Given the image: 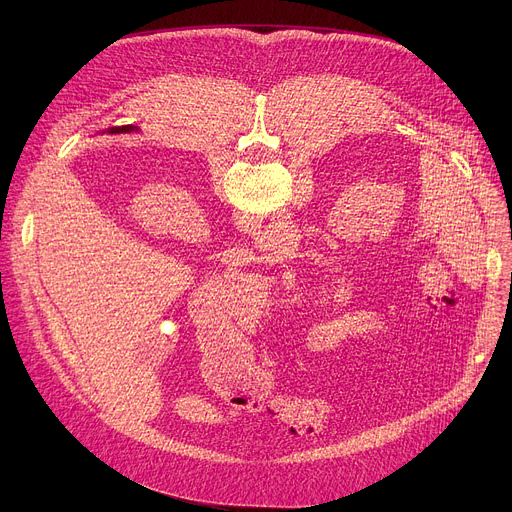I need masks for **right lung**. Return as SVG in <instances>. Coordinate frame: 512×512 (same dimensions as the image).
Listing matches in <instances>:
<instances>
[{"label":"right lung","instance_id":"1","mask_svg":"<svg viewBox=\"0 0 512 512\" xmlns=\"http://www.w3.org/2000/svg\"><path fill=\"white\" fill-rule=\"evenodd\" d=\"M125 129H131V127H125Z\"/></svg>","mask_w":512,"mask_h":512}]
</instances>
